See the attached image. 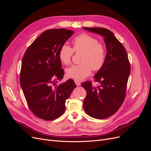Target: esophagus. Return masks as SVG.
<instances>
[{"label":"esophagus","instance_id":"1","mask_svg":"<svg viewBox=\"0 0 151 151\" xmlns=\"http://www.w3.org/2000/svg\"><path fill=\"white\" fill-rule=\"evenodd\" d=\"M75 83L76 84V86H79L81 85V83L78 81H75Z\"/></svg>","mask_w":151,"mask_h":151}]
</instances>
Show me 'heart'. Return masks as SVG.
<instances>
[{"label":"heart","mask_w":151,"mask_h":151,"mask_svg":"<svg viewBox=\"0 0 151 151\" xmlns=\"http://www.w3.org/2000/svg\"><path fill=\"white\" fill-rule=\"evenodd\" d=\"M72 43L73 49L67 45H63L58 52L59 60L65 65L71 63L74 51L83 53L80 61L81 64L67 68L68 77L82 81L91 74L92 70L98 71L101 69L106 58V48L103 43L98 42L94 36L83 33L76 36Z\"/></svg>","instance_id":"1"}]
</instances>
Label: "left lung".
I'll return each instance as SVG.
<instances>
[{
	"label": "left lung",
	"mask_w": 151,
	"mask_h": 151,
	"mask_svg": "<svg viewBox=\"0 0 151 151\" xmlns=\"http://www.w3.org/2000/svg\"><path fill=\"white\" fill-rule=\"evenodd\" d=\"M83 29L103 36L107 54L104 64L94 76L100 84L94 87L86 81L82 86L87 92L84 109L90 116L104 119L115 113L124 101L130 65L126 50L111 31L102 28Z\"/></svg>",
	"instance_id": "1"
}]
</instances>
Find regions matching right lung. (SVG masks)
<instances>
[{
	"instance_id": "right-lung-1",
	"label": "right lung",
	"mask_w": 151,
	"mask_h": 151,
	"mask_svg": "<svg viewBox=\"0 0 151 151\" xmlns=\"http://www.w3.org/2000/svg\"><path fill=\"white\" fill-rule=\"evenodd\" d=\"M74 34L72 30L48 29L27 48L22 58L20 84L29 108L47 121L60 117L76 85L72 79L58 84L64 75L59 50Z\"/></svg>"
}]
</instances>
